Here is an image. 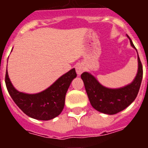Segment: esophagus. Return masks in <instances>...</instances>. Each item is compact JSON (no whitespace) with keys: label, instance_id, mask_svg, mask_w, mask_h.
I'll list each match as a JSON object with an SVG mask.
<instances>
[{"label":"esophagus","instance_id":"34e87169","mask_svg":"<svg viewBox=\"0 0 148 148\" xmlns=\"http://www.w3.org/2000/svg\"><path fill=\"white\" fill-rule=\"evenodd\" d=\"M84 68L83 65L82 64H77L75 66V71H76V73L78 74V75H80L82 73L84 72Z\"/></svg>","mask_w":148,"mask_h":148}]
</instances>
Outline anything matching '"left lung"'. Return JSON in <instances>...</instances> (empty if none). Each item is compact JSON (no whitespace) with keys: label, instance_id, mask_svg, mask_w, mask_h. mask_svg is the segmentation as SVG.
<instances>
[{"label":"left lung","instance_id":"obj_1","mask_svg":"<svg viewBox=\"0 0 148 148\" xmlns=\"http://www.w3.org/2000/svg\"><path fill=\"white\" fill-rule=\"evenodd\" d=\"M127 37L132 47L136 49L130 37L128 35ZM138 73L134 81L129 85L119 89L104 87L91 74L86 72L82 73L81 77L92 108L101 113L109 115L116 114L127 108L136 98L143 76V68L138 55Z\"/></svg>","mask_w":148,"mask_h":148}]
</instances>
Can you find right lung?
Here are the masks:
<instances>
[{
  "instance_id": "1",
  "label": "right lung",
  "mask_w": 148,
  "mask_h": 148,
  "mask_svg": "<svg viewBox=\"0 0 148 148\" xmlns=\"http://www.w3.org/2000/svg\"><path fill=\"white\" fill-rule=\"evenodd\" d=\"M76 75L75 69H72L49 88L36 94L18 92L12 84L7 71L5 83L10 96L23 113L35 119L47 121L53 119L61 113L64 107L66 91Z\"/></svg>"
}]
</instances>
